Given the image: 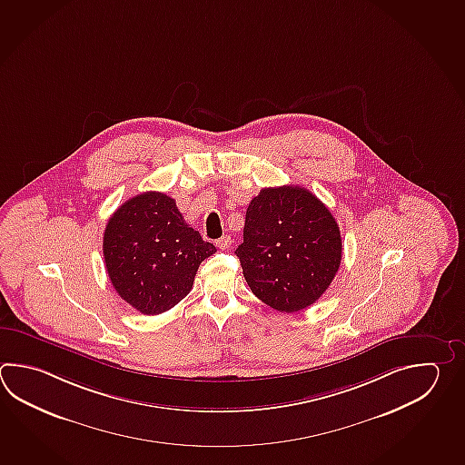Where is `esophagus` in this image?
I'll return each instance as SVG.
<instances>
[{
	"label": "esophagus",
	"mask_w": 465,
	"mask_h": 465,
	"mask_svg": "<svg viewBox=\"0 0 465 465\" xmlns=\"http://www.w3.org/2000/svg\"><path fill=\"white\" fill-rule=\"evenodd\" d=\"M215 245H217L220 250H225V248L232 245V238H230V235H223V237L218 238L217 242H215Z\"/></svg>",
	"instance_id": "obj_1"
}]
</instances>
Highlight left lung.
<instances>
[{
	"mask_svg": "<svg viewBox=\"0 0 465 465\" xmlns=\"http://www.w3.org/2000/svg\"><path fill=\"white\" fill-rule=\"evenodd\" d=\"M341 233L331 212L304 187H268L248 205L237 253L250 290L282 313L322 296L341 263Z\"/></svg>",
	"mask_w": 465,
	"mask_h": 465,
	"instance_id": "8db88e82",
	"label": "left lung"
}]
</instances>
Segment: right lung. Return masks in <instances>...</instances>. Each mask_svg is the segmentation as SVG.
<instances>
[{"mask_svg":"<svg viewBox=\"0 0 465 465\" xmlns=\"http://www.w3.org/2000/svg\"><path fill=\"white\" fill-rule=\"evenodd\" d=\"M217 248L187 225L175 200L143 192L109 218L103 240L105 270L124 302L161 314L192 290L200 263Z\"/></svg>","mask_w":465,"mask_h":465,"instance_id":"1","label":"right lung"}]
</instances>
